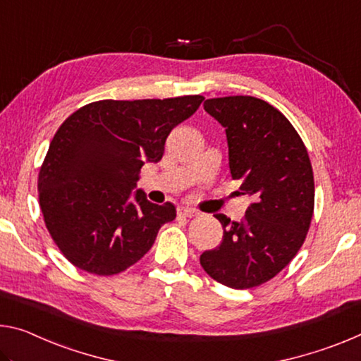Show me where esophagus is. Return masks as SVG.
<instances>
[{"label": "esophagus", "mask_w": 361, "mask_h": 361, "mask_svg": "<svg viewBox=\"0 0 361 361\" xmlns=\"http://www.w3.org/2000/svg\"><path fill=\"white\" fill-rule=\"evenodd\" d=\"M178 215H183V216H196L199 215V212L196 209L192 207H178Z\"/></svg>", "instance_id": "esophagus-1"}]
</instances>
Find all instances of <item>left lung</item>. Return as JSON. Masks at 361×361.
<instances>
[{
  "label": "left lung",
  "mask_w": 361,
  "mask_h": 361,
  "mask_svg": "<svg viewBox=\"0 0 361 361\" xmlns=\"http://www.w3.org/2000/svg\"><path fill=\"white\" fill-rule=\"evenodd\" d=\"M226 131L230 170L254 199L241 221L216 214L223 239L201 265L215 281L249 289L270 281L299 252L314 205L313 170L304 141L276 107L252 96L204 102Z\"/></svg>",
  "instance_id": "obj_1"
}]
</instances>
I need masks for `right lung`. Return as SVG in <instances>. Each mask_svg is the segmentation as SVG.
<instances>
[{"label":"right lung","instance_id":"add662e5","mask_svg":"<svg viewBox=\"0 0 361 361\" xmlns=\"http://www.w3.org/2000/svg\"><path fill=\"white\" fill-rule=\"evenodd\" d=\"M204 96L102 99L80 107L51 141L38 173L44 225L80 270L111 276L152 247L175 205L152 204L131 191L145 162H159L165 140L197 111Z\"/></svg>","mask_w":361,"mask_h":361}]
</instances>
